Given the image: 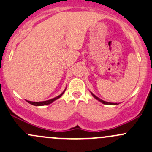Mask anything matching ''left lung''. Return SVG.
Masks as SVG:
<instances>
[{
    "label": "left lung",
    "mask_w": 152,
    "mask_h": 152,
    "mask_svg": "<svg viewBox=\"0 0 152 152\" xmlns=\"http://www.w3.org/2000/svg\"><path fill=\"white\" fill-rule=\"evenodd\" d=\"M91 94H92V96L94 97V98L96 99V100H98V101L101 102V103H103V104H106V105H107V104H109V105H118V103H109V102L104 101V100H101V99H100V98H99V97H97V96H95L94 94H92V93H91Z\"/></svg>",
    "instance_id": "obj_1"
}]
</instances>
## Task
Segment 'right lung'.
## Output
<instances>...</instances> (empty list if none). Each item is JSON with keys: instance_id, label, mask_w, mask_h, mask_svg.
<instances>
[{"instance_id": "right-lung-1", "label": "right lung", "mask_w": 152, "mask_h": 152, "mask_svg": "<svg viewBox=\"0 0 152 152\" xmlns=\"http://www.w3.org/2000/svg\"><path fill=\"white\" fill-rule=\"evenodd\" d=\"M65 90H66V89H65ZM65 90H64V91H63V92L61 93V94H60L59 96H58V97H55V98L50 99V100H46V101H41V102H32V101H28V100H27V102H28V103H30V104L34 105V106H46V105H49V104H50V103H52V102L55 101V100H56L57 99L60 98V97H61V96L63 95V94H64V91H65Z\"/></svg>"}]
</instances>
